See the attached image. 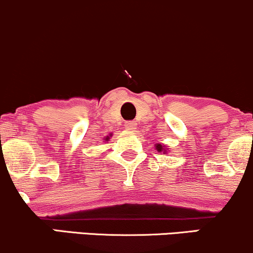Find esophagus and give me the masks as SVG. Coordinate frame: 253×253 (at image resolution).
I'll use <instances>...</instances> for the list:
<instances>
[{"label":"esophagus","mask_w":253,"mask_h":253,"mask_svg":"<svg viewBox=\"0 0 253 253\" xmlns=\"http://www.w3.org/2000/svg\"><path fill=\"white\" fill-rule=\"evenodd\" d=\"M125 128L129 132H134L135 128H137V124L134 121H128L125 124Z\"/></svg>","instance_id":"obj_1"}]
</instances>
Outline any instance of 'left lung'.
<instances>
[{
  "mask_svg": "<svg viewBox=\"0 0 253 253\" xmlns=\"http://www.w3.org/2000/svg\"><path fill=\"white\" fill-rule=\"evenodd\" d=\"M155 148H156V150L157 151H160V152H167V148H166L165 145H162V144H156V145H155Z\"/></svg>",
  "mask_w": 253,
  "mask_h": 253,
  "instance_id": "left-lung-1",
  "label": "left lung"
}]
</instances>
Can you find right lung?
Segmentation results:
<instances>
[{
    "label": "right lung",
    "instance_id": "1",
    "mask_svg": "<svg viewBox=\"0 0 253 253\" xmlns=\"http://www.w3.org/2000/svg\"><path fill=\"white\" fill-rule=\"evenodd\" d=\"M108 138H109V137H107V138H105V141H108Z\"/></svg>",
    "mask_w": 253,
    "mask_h": 253
}]
</instances>
